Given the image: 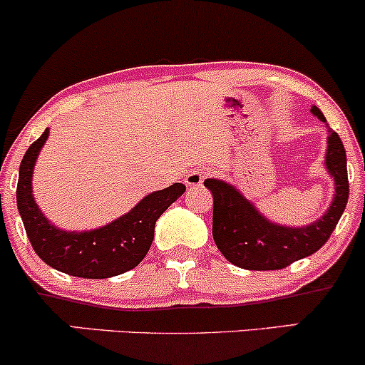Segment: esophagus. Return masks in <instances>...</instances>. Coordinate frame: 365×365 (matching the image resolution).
I'll list each match as a JSON object with an SVG mask.
<instances>
[{"mask_svg": "<svg viewBox=\"0 0 365 365\" xmlns=\"http://www.w3.org/2000/svg\"><path fill=\"white\" fill-rule=\"evenodd\" d=\"M205 178H207V172L202 170V169H195V170L187 172L186 179H184V182H186V186L196 187V186H202V182L205 181Z\"/></svg>", "mask_w": 365, "mask_h": 365, "instance_id": "1", "label": "esophagus"}]
</instances>
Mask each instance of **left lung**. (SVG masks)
<instances>
[{"label":"left lung","mask_w":365,"mask_h":365,"mask_svg":"<svg viewBox=\"0 0 365 365\" xmlns=\"http://www.w3.org/2000/svg\"><path fill=\"white\" fill-rule=\"evenodd\" d=\"M310 112L326 122L317 106H312ZM327 133L324 163L327 174L334 179V196L324 215L312 224L293 227L272 222L232 184L222 179L203 182L214 196V241L231 264L248 271H277L312 255L329 240L345 212L348 175L345 146L334 130Z\"/></svg>","instance_id":"left-lung-1"}]
</instances>
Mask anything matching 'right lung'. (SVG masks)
<instances>
[{"instance_id":"add662e5","label":"right lung","mask_w":365,"mask_h":365,"mask_svg":"<svg viewBox=\"0 0 365 365\" xmlns=\"http://www.w3.org/2000/svg\"><path fill=\"white\" fill-rule=\"evenodd\" d=\"M50 129L24 155L19 169L17 207L32 248L56 271L84 279H105L134 269L146 257L155 222L186 191L181 182L146 195L133 210L91 231H65L41 212L32 195V174Z\"/></svg>"}]
</instances>
